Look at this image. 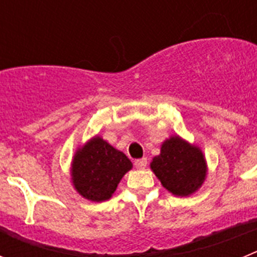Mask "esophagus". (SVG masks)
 Instances as JSON below:
<instances>
[{"mask_svg": "<svg viewBox=\"0 0 257 257\" xmlns=\"http://www.w3.org/2000/svg\"><path fill=\"white\" fill-rule=\"evenodd\" d=\"M147 163H148V161H147V158H142V160H136V161H135L136 169L144 170L145 167H147Z\"/></svg>", "mask_w": 257, "mask_h": 257, "instance_id": "34e87169", "label": "esophagus"}]
</instances>
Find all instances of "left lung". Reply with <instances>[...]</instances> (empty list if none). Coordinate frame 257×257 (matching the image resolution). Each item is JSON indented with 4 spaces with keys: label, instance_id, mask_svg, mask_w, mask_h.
I'll list each match as a JSON object with an SVG mask.
<instances>
[{
    "label": "left lung",
    "instance_id": "obj_1",
    "mask_svg": "<svg viewBox=\"0 0 257 257\" xmlns=\"http://www.w3.org/2000/svg\"><path fill=\"white\" fill-rule=\"evenodd\" d=\"M151 169L163 188L176 197H188L205 183L207 163L199 147L179 135H172L161 145V153L151 162Z\"/></svg>",
    "mask_w": 257,
    "mask_h": 257
}]
</instances>
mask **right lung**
<instances>
[{
    "label": "right lung",
    "mask_w": 257,
    "mask_h": 257,
    "mask_svg": "<svg viewBox=\"0 0 257 257\" xmlns=\"http://www.w3.org/2000/svg\"><path fill=\"white\" fill-rule=\"evenodd\" d=\"M133 163L99 135L94 136L74 153L70 180L79 196L92 202L108 201Z\"/></svg>",
    "instance_id": "right-lung-1"
}]
</instances>
